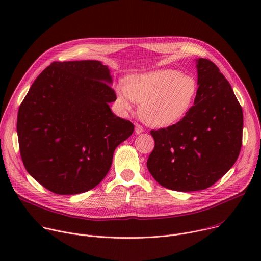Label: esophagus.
Listing matches in <instances>:
<instances>
[{
    "label": "esophagus",
    "mask_w": 261,
    "mask_h": 261,
    "mask_svg": "<svg viewBox=\"0 0 261 261\" xmlns=\"http://www.w3.org/2000/svg\"><path fill=\"white\" fill-rule=\"evenodd\" d=\"M144 130H143V128L140 126V125H138V124H136L135 125V133L136 134H140V133H142Z\"/></svg>",
    "instance_id": "obj_1"
}]
</instances>
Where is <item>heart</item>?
Here are the masks:
<instances>
[{
  "label": "heart",
  "instance_id": "b5f03b06",
  "mask_svg": "<svg viewBox=\"0 0 261 261\" xmlns=\"http://www.w3.org/2000/svg\"><path fill=\"white\" fill-rule=\"evenodd\" d=\"M198 85L194 77L174 69H159L127 76L118 84V104L125 110L132 101L140 104L139 116L153 127H168L179 122L194 104Z\"/></svg>",
  "mask_w": 261,
  "mask_h": 261
}]
</instances>
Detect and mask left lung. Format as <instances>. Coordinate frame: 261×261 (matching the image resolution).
Returning <instances> with one entry per match:
<instances>
[{
    "label": "left lung",
    "mask_w": 261,
    "mask_h": 261,
    "mask_svg": "<svg viewBox=\"0 0 261 261\" xmlns=\"http://www.w3.org/2000/svg\"><path fill=\"white\" fill-rule=\"evenodd\" d=\"M198 93L179 122L152 130L155 147L146 166L163 187L203 190L237 161L243 140V110L231 86L207 59H197Z\"/></svg>",
    "instance_id": "1"
}]
</instances>
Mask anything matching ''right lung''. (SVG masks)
Here are the masks:
<instances>
[{"mask_svg": "<svg viewBox=\"0 0 261 261\" xmlns=\"http://www.w3.org/2000/svg\"><path fill=\"white\" fill-rule=\"evenodd\" d=\"M99 61L54 62L19 106L20 156L30 175L60 195L87 192L105 177L116 147L134 131L109 103L117 99Z\"/></svg>", "mask_w": 261, "mask_h": 261, "instance_id": "1", "label": "right lung"}]
</instances>
